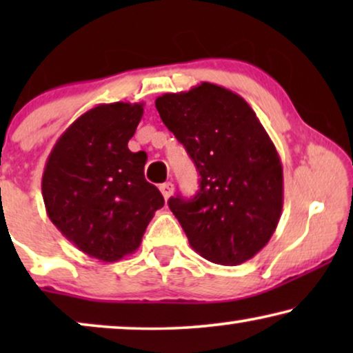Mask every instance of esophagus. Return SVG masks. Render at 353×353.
Wrapping results in <instances>:
<instances>
[{
    "label": "esophagus",
    "instance_id": "1",
    "mask_svg": "<svg viewBox=\"0 0 353 353\" xmlns=\"http://www.w3.org/2000/svg\"><path fill=\"white\" fill-rule=\"evenodd\" d=\"M159 190H161L162 196L165 197V199H168V197H170V196L173 194V183H172V181H165V183H162V185L159 186Z\"/></svg>",
    "mask_w": 353,
    "mask_h": 353
}]
</instances>
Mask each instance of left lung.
Returning a JSON list of instances; mask_svg holds the SVG:
<instances>
[{"label": "left lung", "mask_w": 353, "mask_h": 353, "mask_svg": "<svg viewBox=\"0 0 353 353\" xmlns=\"http://www.w3.org/2000/svg\"><path fill=\"white\" fill-rule=\"evenodd\" d=\"M156 108L201 175L192 199H168L191 248L230 267L252 259L283 210L281 161L263 125L239 94L207 81L159 96Z\"/></svg>", "instance_id": "1"}]
</instances>
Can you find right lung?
Segmentation results:
<instances>
[{"label": "right lung", "mask_w": 353, "mask_h": 353, "mask_svg": "<svg viewBox=\"0 0 353 353\" xmlns=\"http://www.w3.org/2000/svg\"><path fill=\"white\" fill-rule=\"evenodd\" d=\"M143 103L99 104L57 139L41 180L46 214L81 252L103 262L133 254L157 209L161 191L144 178L146 152L128 141Z\"/></svg>", "instance_id": "obj_1"}]
</instances>
